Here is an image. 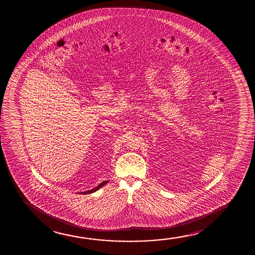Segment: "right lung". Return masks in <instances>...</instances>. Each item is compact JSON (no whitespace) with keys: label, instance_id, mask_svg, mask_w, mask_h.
<instances>
[{"label":"right lung","instance_id":"right-lung-1","mask_svg":"<svg viewBox=\"0 0 255 255\" xmlns=\"http://www.w3.org/2000/svg\"><path fill=\"white\" fill-rule=\"evenodd\" d=\"M108 182H109L108 180H107V181H104V182H102V183L100 184V185H99L98 187H96V188H94L93 189H91V190H88V191H85V192L81 193V194H88V193L95 192V191H97L99 188H101V187H103L105 184H107Z\"/></svg>","mask_w":255,"mask_h":255}]
</instances>
